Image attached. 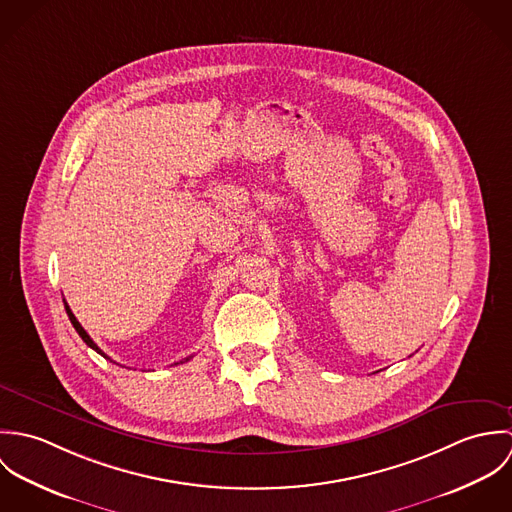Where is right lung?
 <instances>
[{"mask_svg":"<svg viewBox=\"0 0 512 512\" xmlns=\"http://www.w3.org/2000/svg\"><path fill=\"white\" fill-rule=\"evenodd\" d=\"M65 309H67V315H69V319H71V323H73V327H74V329H76V333H78V335H80V337H82V341H84V343H86V345H88V347H90V349H94V351H96V353H98V355H102V357H104V359H108V357H106V355H104V353H102V351H100V347H98V345H96V343H94V341H92V339H90V335H88V333H86V331H84V329H82V325H80V323H78V319H76V317H74V313H73V311H71V307H69V305H67V303H65ZM189 359H191V357H187V359H185V361H189ZM181 363H183V361H181Z\"/></svg>","mask_w":512,"mask_h":512,"instance_id":"1","label":"right lung"}]
</instances>
